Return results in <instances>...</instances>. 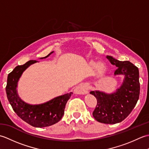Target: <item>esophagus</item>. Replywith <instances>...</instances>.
I'll use <instances>...</instances> for the list:
<instances>
[{
	"mask_svg": "<svg viewBox=\"0 0 149 149\" xmlns=\"http://www.w3.org/2000/svg\"><path fill=\"white\" fill-rule=\"evenodd\" d=\"M89 90V85L87 83H83L75 88L74 92L76 94H86L88 92Z\"/></svg>",
	"mask_w": 149,
	"mask_h": 149,
	"instance_id": "34e87169",
	"label": "esophagus"
}]
</instances>
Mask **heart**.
<instances>
[{
	"instance_id": "obj_1",
	"label": "heart",
	"mask_w": 149,
	"mask_h": 149,
	"mask_svg": "<svg viewBox=\"0 0 149 149\" xmlns=\"http://www.w3.org/2000/svg\"><path fill=\"white\" fill-rule=\"evenodd\" d=\"M90 64L92 68H97L98 69L100 70H103L104 68V65L102 63H99L97 61H90Z\"/></svg>"
}]
</instances>
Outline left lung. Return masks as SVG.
<instances>
[{
    "instance_id": "obj_1",
    "label": "left lung",
    "mask_w": 149,
    "mask_h": 149,
    "mask_svg": "<svg viewBox=\"0 0 149 149\" xmlns=\"http://www.w3.org/2000/svg\"><path fill=\"white\" fill-rule=\"evenodd\" d=\"M106 58L112 65L118 67L115 75H123L124 79L121 86L114 93L90 91L97 100L93 116L100 123L115 124L127 118L138 102L140 91L139 70L130 61H120L110 56Z\"/></svg>"
}]
</instances>
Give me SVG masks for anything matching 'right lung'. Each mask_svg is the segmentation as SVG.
<instances>
[{"label":"right lung","instance_id":"add662e5","mask_svg":"<svg viewBox=\"0 0 149 149\" xmlns=\"http://www.w3.org/2000/svg\"><path fill=\"white\" fill-rule=\"evenodd\" d=\"M49 55L40 59L46 58ZM38 62L31 60L23 65H18L8 76L6 91L9 103L14 111L20 118L35 127H45L58 122L64 115L66 104L73 94L72 92L54 98L48 102L31 105L24 102L17 93V84L19 79L30 65Z\"/></svg>","mask_w":149,"mask_h":149}]
</instances>
